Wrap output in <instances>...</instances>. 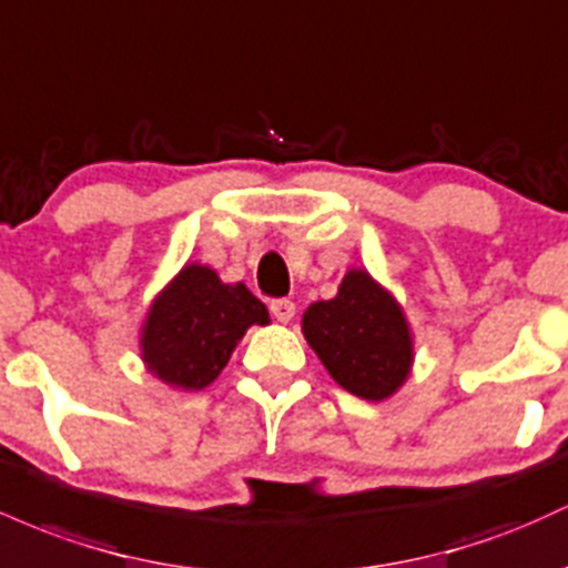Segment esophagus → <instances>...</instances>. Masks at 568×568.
<instances>
[{"label":"esophagus","mask_w":568,"mask_h":568,"mask_svg":"<svg viewBox=\"0 0 568 568\" xmlns=\"http://www.w3.org/2000/svg\"><path fill=\"white\" fill-rule=\"evenodd\" d=\"M274 321L280 323H291V317L296 315V304L291 302V298H274V302L270 304Z\"/></svg>","instance_id":"esophagus-1"}]
</instances>
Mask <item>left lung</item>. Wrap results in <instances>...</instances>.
Returning <instances> with one entry per match:
<instances>
[{
    "mask_svg": "<svg viewBox=\"0 0 568 568\" xmlns=\"http://www.w3.org/2000/svg\"><path fill=\"white\" fill-rule=\"evenodd\" d=\"M302 334L334 383L366 402L390 398L413 372L415 339L404 307L361 266L345 272L334 298L304 310Z\"/></svg>",
    "mask_w": 568,
    "mask_h": 568,
    "instance_id": "1",
    "label": "left lung"
}]
</instances>
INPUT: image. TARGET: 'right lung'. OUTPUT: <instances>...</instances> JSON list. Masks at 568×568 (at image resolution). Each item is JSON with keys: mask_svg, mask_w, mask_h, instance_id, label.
I'll use <instances>...</instances> for the list:
<instances>
[{"mask_svg": "<svg viewBox=\"0 0 568 568\" xmlns=\"http://www.w3.org/2000/svg\"><path fill=\"white\" fill-rule=\"evenodd\" d=\"M270 310L245 283H223L213 266L189 261L155 294L140 328L145 369L174 390H202L221 375L251 326Z\"/></svg>", "mask_w": 568, "mask_h": 568, "instance_id": "obj_1", "label": "right lung"}]
</instances>
